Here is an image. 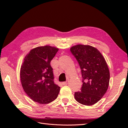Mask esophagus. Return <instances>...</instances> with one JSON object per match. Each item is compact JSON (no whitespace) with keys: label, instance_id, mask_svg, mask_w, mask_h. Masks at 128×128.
<instances>
[{"label":"esophagus","instance_id":"34e87169","mask_svg":"<svg viewBox=\"0 0 128 128\" xmlns=\"http://www.w3.org/2000/svg\"><path fill=\"white\" fill-rule=\"evenodd\" d=\"M69 83V81L68 80H67V81H65V82H62V84L63 85H66V84H68Z\"/></svg>","mask_w":128,"mask_h":128}]
</instances>
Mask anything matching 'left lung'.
I'll use <instances>...</instances> for the list:
<instances>
[{
	"label": "left lung",
	"instance_id": "1",
	"mask_svg": "<svg viewBox=\"0 0 128 128\" xmlns=\"http://www.w3.org/2000/svg\"><path fill=\"white\" fill-rule=\"evenodd\" d=\"M81 69L82 85L75 92V100L81 104L93 105L104 96L109 85L110 74L104 58L96 48L78 44L70 48Z\"/></svg>",
	"mask_w": 128,
	"mask_h": 128
}]
</instances>
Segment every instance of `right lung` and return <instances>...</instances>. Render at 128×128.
<instances>
[{"instance_id": "right-lung-1", "label": "right lung", "mask_w": 128, "mask_h": 128, "mask_svg": "<svg viewBox=\"0 0 128 128\" xmlns=\"http://www.w3.org/2000/svg\"><path fill=\"white\" fill-rule=\"evenodd\" d=\"M58 49L49 46L32 50L24 59L20 78L24 90L34 102L47 104L58 97L60 87L54 83L50 62Z\"/></svg>"}]
</instances>
